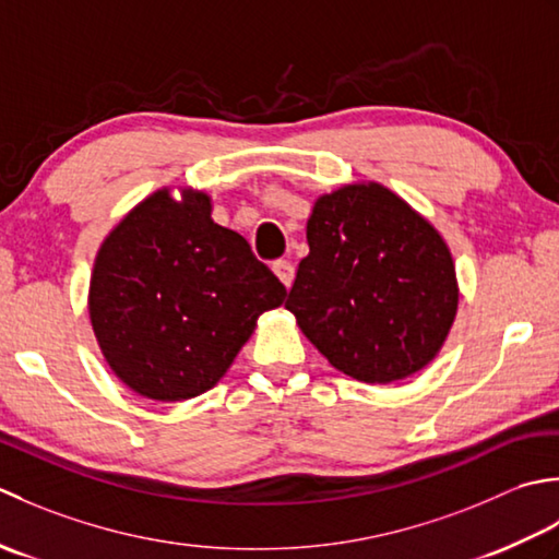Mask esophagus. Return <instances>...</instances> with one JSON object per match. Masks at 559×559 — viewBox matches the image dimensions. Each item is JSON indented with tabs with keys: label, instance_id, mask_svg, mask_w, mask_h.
I'll return each instance as SVG.
<instances>
[{
	"label": "esophagus",
	"instance_id": "esophagus-1",
	"mask_svg": "<svg viewBox=\"0 0 559 559\" xmlns=\"http://www.w3.org/2000/svg\"><path fill=\"white\" fill-rule=\"evenodd\" d=\"M272 272L280 277V282L284 284V287H292L294 282V265L289 263V260H275L272 263Z\"/></svg>",
	"mask_w": 559,
	"mask_h": 559
}]
</instances>
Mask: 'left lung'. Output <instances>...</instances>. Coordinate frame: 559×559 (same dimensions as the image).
I'll list each match as a JSON object with an SVG mask.
<instances>
[{
    "label": "left lung",
    "mask_w": 559,
    "mask_h": 559,
    "mask_svg": "<svg viewBox=\"0 0 559 559\" xmlns=\"http://www.w3.org/2000/svg\"><path fill=\"white\" fill-rule=\"evenodd\" d=\"M287 309L335 369L391 383L435 359L459 306L443 238L379 183L316 202Z\"/></svg>",
    "instance_id": "obj_1"
}]
</instances>
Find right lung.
I'll use <instances>...</instances> for the list:
<instances>
[{
	"instance_id": "1",
	"label": "right lung",
	"mask_w": 559,
	"mask_h": 559,
	"mask_svg": "<svg viewBox=\"0 0 559 559\" xmlns=\"http://www.w3.org/2000/svg\"><path fill=\"white\" fill-rule=\"evenodd\" d=\"M287 289L248 241L214 224L210 198L158 190L98 250L88 313L98 345L134 393L188 401L222 379L258 316Z\"/></svg>"
}]
</instances>
